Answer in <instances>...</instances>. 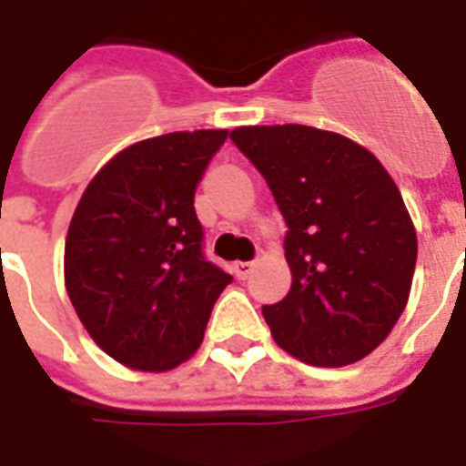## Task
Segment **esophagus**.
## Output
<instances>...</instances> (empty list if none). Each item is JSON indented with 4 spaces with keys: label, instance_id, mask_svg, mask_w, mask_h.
Returning a JSON list of instances; mask_svg holds the SVG:
<instances>
[{
    "label": "esophagus",
    "instance_id": "1",
    "mask_svg": "<svg viewBox=\"0 0 466 466\" xmlns=\"http://www.w3.org/2000/svg\"><path fill=\"white\" fill-rule=\"evenodd\" d=\"M251 268H254V261H237L234 264V276L239 280H244L251 273Z\"/></svg>",
    "mask_w": 466,
    "mask_h": 466
}]
</instances>
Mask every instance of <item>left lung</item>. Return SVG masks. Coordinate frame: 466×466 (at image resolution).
I'll list each match as a JSON object with an SVG mask.
<instances>
[{
  "mask_svg": "<svg viewBox=\"0 0 466 466\" xmlns=\"http://www.w3.org/2000/svg\"><path fill=\"white\" fill-rule=\"evenodd\" d=\"M286 219L289 296L264 305L279 347L312 367H347L386 339L408 303L418 239L379 158L303 124L229 134Z\"/></svg>",
  "mask_w": 466,
  "mask_h": 466,
  "instance_id": "8db88e82",
  "label": "left lung"
}]
</instances>
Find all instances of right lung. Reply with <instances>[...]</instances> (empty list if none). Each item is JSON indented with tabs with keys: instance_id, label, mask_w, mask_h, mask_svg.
<instances>
[{
	"instance_id": "add662e5",
	"label": "right lung",
	"mask_w": 466,
	"mask_h": 466,
	"mask_svg": "<svg viewBox=\"0 0 466 466\" xmlns=\"http://www.w3.org/2000/svg\"><path fill=\"white\" fill-rule=\"evenodd\" d=\"M227 129L173 131L124 148L92 177L66 239V289L102 351L168 371L200 347L232 276L205 258L195 190Z\"/></svg>"
}]
</instances>
